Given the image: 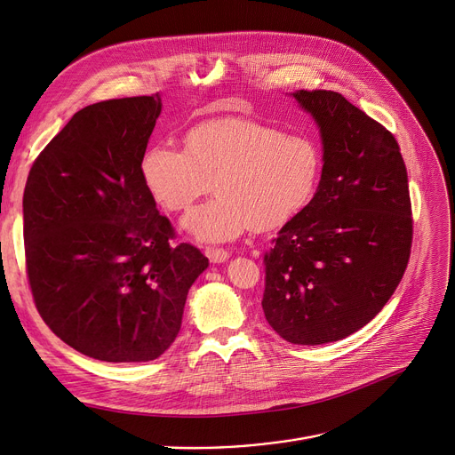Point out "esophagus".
<instances>
[{"instance_id":"esophagus-1","label":"esophagus","mask_w":455,"mask_h":455,"mask_svg":"<svg viewBox=\"0 0 455 455\" xmlns=\"http://www.w3.org/2000/svg\"><path fill=\"white\" fill-rule=\"evenodd\" d=\"M204 254L212 263H223L228 259V252L225 249H220V246H209Z\"/></svg>"}]
</instances>
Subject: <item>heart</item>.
<instances>
[{
	"mask_svg": "<svg viewBox=\"0 0 455 455\" xmlns=\"http://www.w3.org/2000/svg\"><path fill=\"white\" fill-rule=\"evenodd\" d=\"M321 172L317 145L261 121H203L185 134V150L156 145L143 157L152 196L171 212H185L209 194L185 228L201 241H230L244 230L270 232L294 220L314 196Z\"/></svg>",
	"mask_w": 455,
	"mask_h": 455,
	"instance_id": "obj_1",
	"label": "heart"
}]
</instances>
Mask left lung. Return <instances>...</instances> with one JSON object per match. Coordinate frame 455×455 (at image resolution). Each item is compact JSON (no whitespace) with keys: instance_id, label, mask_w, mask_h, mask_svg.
Segmentation results:
<instances>
[{"instance_id":"1","label":"left lung","mask_w":455,"mask_h":455,"mask_svg":"<svg viewBox=\"0 0 455 455\" xmlns=\"http://www.w3.org/2000/svg\"><path fill=\"white\" fill-rule=\"evenodd\" d=\"M317 121V192L265 252L263 312L288 343L339 341L374 319L411 249V203L399 145L379 121L332 91H298Z\"/></svg>"}]
</instances>
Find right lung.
Listing matches in <instances>:
<instances>
[{
  "label": "right lung",
  "mask_w": 455,
  "mask_h": 455,
  "mask_svg": "<svg viewBox=\"0 0 455 455\" xmlns=\"http://www.w3.org/2000/svg\"><path fill=\"white\" fill-rule=\"evenodd\" d=\"M159 112L157 94L81 108L39 152L25 185L34 305L61 341L100 361L159 357L209 267L196 246L176 243L143 178Z\"/></svg>",
  "instance_id": "1"
}]
</instances>
